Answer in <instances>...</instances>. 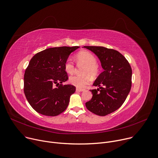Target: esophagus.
Wrapping results in <instances>:
<instances>
[{
	"label": "esophagus",
	"mask_w": 158,
	"mask_h": 158,
	"mask_svg": "<svg viewBox=\"0 0 158 158\" xmlns=\"http://www.w3.org/2000/svg\"><path fill=\"white\" fill-rule=\"evenodd\" d=\"M76 91L77 92H83V91H85V89L80 88H76Z\"/></svg>",
	"instance_id": "1"
}]
</instances>
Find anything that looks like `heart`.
Returning <instances> with one entry per match:
<instances>
[{"mask_svg": "<svg viewBox=\"0 0 158 158\" xmlns=\"http://www.w3.org/2000/svg\"><path fill=\"white\" fill-rule=\"evenodd\" d=\"M76 59L80 63L85 64L86 66L84 73L90 74L93 77L97 76L99 73V67L97 64V59L94 55L88 52H82L76 56ZM64 69L68 73H72L75 71V65L70 58L66 59L64 63ZM70 83L78 88H83L90 82V77L88 75H73L69 78Z\"/></svg>", "mask_w": 158, "mask_h": 158, "instance_id": "obj_1", "label": "heart"}]
</instances>
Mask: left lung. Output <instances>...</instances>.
Segmentation results:
<instances>
[{"mask_svg":"<svg viewBox=\"0 0 158 158\" xmlns=\"http://www.w3.org/2000/svg\"><path fill=\"white\" fill-rule=\"evenodd\" d=\"M98 56L103 72L90 90L91 100L86 102L88 110L100 116L111 114L119 108L126 100L132 86V68L119 52L102 46H84Z\"/></svg>","mask_w":158,"mask_h":158,"instance_id":"left-lung-1","label":"left lung"}]
</instances>
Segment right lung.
<instances>
[{
  "label": "right lung",
  "instance_id": "right-lung-1",
  "mask_svg": "<svg viewBox=\"0 0 158 158\" xmlns=\"http://www.w3.org/2000/svg\"><path fill=\"white\" fill-rule=\"evenodd\" d=\"M79 46L50 48L30 60L24 76V92L31 106L44 115L63 112L75 92L72 85H62L68 79L64 63L70 54Z\"/></svg>",
  "mask_w": 158,
  "mask_h": 158
}]
</instances>
